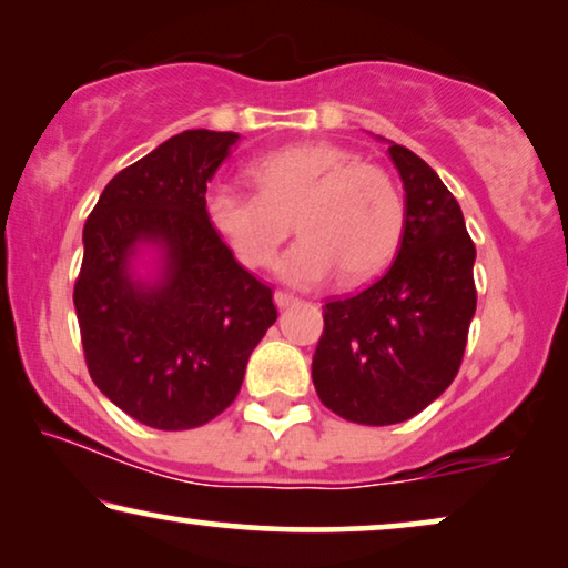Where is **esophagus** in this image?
<instances>
[{"label": "esophagus", "instance_id": "1", "mask_svg": "<svg viewBox=\"0 0 568 568\" xmlns=\"http://www.w3.org/2000/svg\"><path fill=\"white\" fill-rule=\"evenodd\" d=\"M295 301H298V298H295V295H291V293H283V291H275V306H277V308H287V306H293Z\"/></svg>", "mask_w": 568, "mask_h": 568}]
</instances>
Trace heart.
Instances as JSON below:
<instances>
[{
    "instance_id": "obj_1",
    "label": "heart",
    "mask_w": 568,
    "mask_h": 568,
    "mask_svg": "<svg viewBox=\"0 0 568 568\" xmlns=\"http://www.w3.org/2000/svg\"><path fill=\"white\" fill-rule=\"evenodd\" d=\"M256 193L215 187L205 215L244 265L267 267L295 229L301 239L277 262L281 281L295 287L378 275L398 250L406 205L381 166L334 143L277 149L250 166Z\"/></svg>"
}]
</instances>
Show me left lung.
I'll return each mask as SVG.
<instances>
[{
	"label": "left lung",
	"instance_id": "8db88e82",
	"mask_svg": "<svg viewBox=\"0 0 568 568\" xmlns=\"http://www.w3.org/2000/svg\"><path fill=\"white\" fill-rule=\"evenodd\" d=\"M406 221L388 273L324 306L311 378L324 406L357 425L412 419L450 386L476 314L474 262L460 205L414 151L388 143Z\"/></svg>",
	"mask_w": 568,
	"mask_h": 568
}]
</instances>
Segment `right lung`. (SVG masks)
<instances>
[{
	"label": "right lung",
	"instance_id": "add662e5",
	"mask_svg": "<svg viewBox=\"0 0 568 568\" xmlns=\"http://www.w3.org/2000/svg\"><path fill=\"white\" fill-rule=\"evenodd\" d=\"M242 135L182 131L118 172L84 223L74 308L90 375L141 425L178 433L226 409L275 324L273 291L205 215L207 182ZM155 260L148 275L142 254Z\"/></svg>",
	"mask_w": 568,
	"mask_h": 568
}]
</instances>
